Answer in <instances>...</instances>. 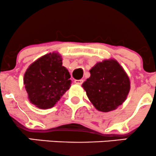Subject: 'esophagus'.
I'll return each instance as SVG.
<instances>
[{"mask_svg": "<svg viewBox=\"0 0 156 156\" xmlns=\"http://www.w3.org/2000/svg\"><path fill=\"white\" fill-rule=\"evenodd\" d=\"M74 82H75V83H76V84H79V85H81V84H82V83H83V79L75 80V81H74Z\"/></svg>", "mask_w": 156, "mask_h": 156, "instance_id": "1", "label": "esophagus"}]
</instances>
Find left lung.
Masks as SVG:
<instances>
[{
	"mask_svg": "<svg viewBox=\"0 0 156 156\" xmlns=\"http://www.w3.org/2000/svg\"><path fill=\"white\" fill-rule=\"evenodd\" d=\"M90 73V77L82 87L98 111H114L125 101L130 90V80L117 60L110 59L99 62Z\"/></svg>",
	"mask_w": 156,
	"mask_h": 156,
	"instance_id": "obj_1",
	"label": "left lung"
}]
</instances>
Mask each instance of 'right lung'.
<instances>
[{
    "instance_id": "right-lung-1",
    "label": "right lung",
    "mask_w": 156,
    "mask_h": 156,
    "mask_svg": "<svg viewBox=\"0 0 156 156\" xmlns=\"http://www.w3.org/2000/svg\"><path fill=\"white\" fill-rule=\"evenodd\" d=\"M70 77L58 53L41 57L24 73V84L29 100L41 109L54 107L71 87Z\"/></svg>"
}]
</instances>
